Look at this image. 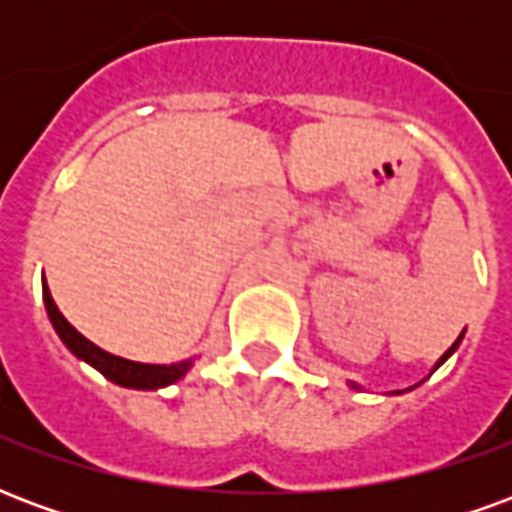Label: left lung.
<instances>
[{
	"mask_svg": "<svg viewBox=\"0 0 512 512\" xmlns=\"http://www.w3.org/2000/svg\"><path fill=\"white\" fill-rule=\"evenodd\" d=\"M458 343H461V337H458V340H455V343H452V348H450V351H447V354L441 356V359H439V365H441V362H444V359H447V356L452 354V351H455V348H458ZM439 365H436V367H439Z\"/></svg>",
	"mask_w": 512,
	"mask_h": 512,
	"instance_id": "left-lung-1",
	"label": "left lung"
}]
</instances>
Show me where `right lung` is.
Segmentation results:
<instances>
[{
	"label": "right lung",
	"mask_w": 512,
	"mask_h": 512,
	"mask_svg": "<svg viewBox=\"0 0 512 512\" xmlns=\"http://www.w3.org/2000/svg\"><path fill=\"white\" fill-rule=\"evenodd\" d=\"M43 299H46V312H49L54 329L60 334V340L68 345V351L84 359L87 365H93L98 373H104L109 381H115L120 386H131V389H158L167 386L172 381H178L180 376H186L191 362H180V365H142V362H131V359H120L101 351L98 345H93L87 337L73 329L71 323L65 321V315L57 310V304L51 299L46 279H43Z\"/></svg>",
	"instance_id": "right-lung-1"
}]
</instances>
